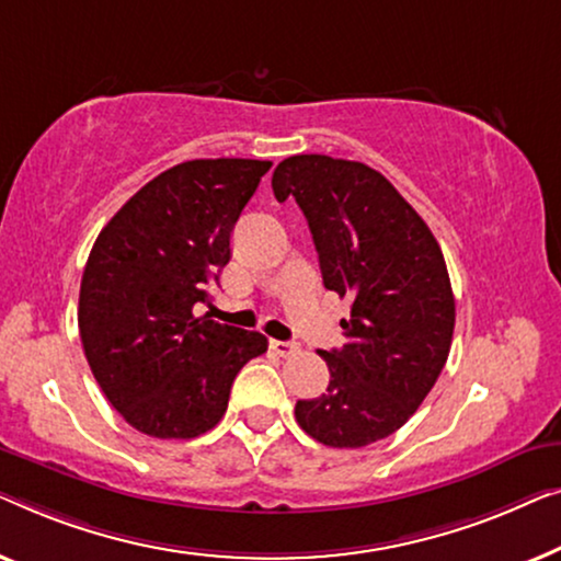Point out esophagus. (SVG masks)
I'll return each instance as SVG.
<instances>
[{
	"instance_id": "34e87169",
	"label": "esophagus",
	"mask_w": 561,
	"mask_h": 561,
	"mask_svg": "<svg viewBox=\"0 0 561 561\" xmlns=\"http://www.w3.org/2000/svg\"><path fill=\"white\" fill-rule=\"evenodd\" d=\"M270 348L277 353V356L289 358V356H295V353L299 351V345L297 343H289V341H270Z\"/></svg>"
}]
</instances>
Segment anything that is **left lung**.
<instances>
[{"mask_svg":"<svg viewBox=\"0 0 561 561\" xmlns=\"http://www.w3.org/2000/svg\"><path fill=\"white\" fill-rule=\"evenodd\" d=\"M272 187L302 208L325 287L351 297L345 345L320 351L328 389L297 401V424L328 447H366L404 427L445 368L455 330L445 256L420 213L363 162L295 154Z\"/></svg>","mask_w":561,"mask_h":561,"instance_id":"obj_1","label":"left lung"}]
</instances>
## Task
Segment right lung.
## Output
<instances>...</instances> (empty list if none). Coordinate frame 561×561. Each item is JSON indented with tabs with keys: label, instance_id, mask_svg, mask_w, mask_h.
I'll return each instance as SVG.
<instances>
[{
	"label": "right lung",
	"instance_id": "1",
	"mask_svg": "<svg viewBox=\"0 0 561 561\" xmlns=\"http://www.w3.org/2000/svg\"><path fill=\"white\" fill-rule=\"evenodd\" d=\"M264 160H191L134 193L93 243L78 330L101 391L134 430L193 439L226 414L233 378L270 341L198 318Z\"/></svg>",
	"mask_w": 561,
	"mask_h": 561
}]
</instances>
